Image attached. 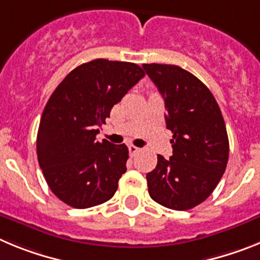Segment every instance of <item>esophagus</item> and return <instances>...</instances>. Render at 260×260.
Returning a JSON list of instances; mask_svg holds the SVG:
<instances>
[{
    "mask_svg": "<svg viewBox=\"0 0 260 260\" xmlns=\"http://www.w3.org/2000/svg\"><path fill=\"white\" fill-rule=\"evenodd\" d=\"M128 152H130L133 156H134V155H137L138 152H141V148H138V147H135V146H133V144H130V146H128Z\"/></svg>",
    "mask_w": 260,
    "mask_h": 260,
    "instance_id": "1",
    "label": "esophagus"
}]
</instances>
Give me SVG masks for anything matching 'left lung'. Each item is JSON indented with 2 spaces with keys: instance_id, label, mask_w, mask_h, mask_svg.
Returning <instances> with one entry per match:
<instances>
[{
  "instance_id": "8db88e82",
  "label": "left lung",
  "mask_w": 260,
  "mask_h": 260,
  "mask_svg": "<svg viewBox=\"0 0 260 260\" xmlns=\"http://www.w3.org/2000/svg\"><path fill=\"white\" fill-rule=\"evenodd\" d=\"M143 69L164 99L167 128L173 133V155H157V165L147 173L148 192L164 207L190 210L212 194L226 168L221 110L206 84L180 66L144 63Z\"/></svg>"
}]
</instances>
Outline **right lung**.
<instances>
[{"label":"right lung","instance_id":"obj_1","mask_svg":"<svg viewBox=\"0 0 260 260\" xmlns=\"http://www.w3.org/2000/svg\"><path fill=\"white\" fill-rule=\"evenodd\" d=\"M144 77L132 62L98 58L70 71L48 100L36 151L49 189L74 208L109 201L126 172L125 144L96 141L110 110Z\"/></svg>","mask_w":260,"mask_h":260}]
</instances>
